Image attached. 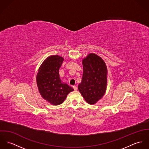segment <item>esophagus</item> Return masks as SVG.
I'll return each instance as SVG.
<instances>
[{"mask_svg":"<svg viewBox=\"0 0 149 149\" xmlns=\"http://www.w3.org/2000/svg\"><path fill=\"white\" fill-rule=\"evenodd\" d=\"M73 88L74 89V91H77V87L76 86H73Z\"/></svg>","mask_w":149,"mask_h":149,"instance_id":"esophagus-1","label":"esophagus"}]
</instances>
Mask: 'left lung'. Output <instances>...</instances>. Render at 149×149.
<instances>
[{
    "instance_id": "1",
    "label": "left lung",
    "mask_w": 149,
    "mask_h": 149,
    "mask_svg": "<svg viewBox=\"0 0 149 149\" xmlns=\"http://www.w3.org/2000/svg\"><path fill=\"white\" fill-rule=\"evenodd\" d=\"M82 63L83 78L78 89L88 103L94 104L103 96L106 90V65L93 53L89 54Z\"/></svg>"
}]
</instances>
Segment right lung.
<instances>
[{
    "label": "right lung",
    "instance_id": "add662e5",
    "mask_svg": "<svg viewBox=\"0 0 149 149\" xmlns=\"http://www.w3.org/2000/svg\"><path fill=\"white\" fill-rule=\"evenodd\" d=\"M64 58L57 55L48 57L41 65L37 75V84L43 98L53 105L62 104L73 89L63 84L59 69Z\"/></svg>",
    "mask_w": 149,
    "mask_h": 149
}]
</instances>
